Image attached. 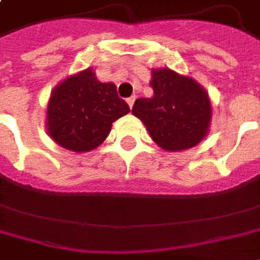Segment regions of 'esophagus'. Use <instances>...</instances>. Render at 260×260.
Masks as SVG:
<instances>
[{
	"label": "esophagus",
	"instance_id": "34e87169",
	"mask_svg": "<svg viewBox=\"0 0 260 260\" xmlns=\"http://www.w3.org/2000/svg\"><path fill=\"white\" fill-rule=\"evenodd\" d=\"M135 99H136V96H132L127 99V104H128V107H130V108L133 107V104H135Z\"/></svg>",
	"mask_w": 260,
	"mask_h": 260
}]
</instances>
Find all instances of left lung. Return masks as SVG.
<instances>
[{
  "mask_svg": "<svg viewBox=\"0 0 260 260\" xmlns=\"http://www.w3.org/2000/svg\"><path fill=\"white\" fill-rule=\"evenodd\" d=\"M152 98H139L133 115L146 125L153 142L164 150L196 146L209 132L212 107L206 90L188 76L170 69H153Z\"/></svg>",
  "mask_w": 260,
  "mask_h": 260,
  "instance_id": "left-lung-1",
  "label": "left lung"
}]
</instances>
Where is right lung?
<instances>
[{
	"label": "right lung",
	"mask_w": 260,
	"mask_h": 260,
	"mask_svg": "<svg viewBox=\"0 0 260 260\" xmlns=\"http://www.w3.org/2000/svg\"><path fill=\"white\" fill-rule=\"evenodd\" d=\"M130 112L114 83H101L92 69L67 77L51 93L46 110L49 137L64 149L89 152L110 135L112 123Z\"/></svg>",
	"instance_id": "add662e5"
}]
</instances>
